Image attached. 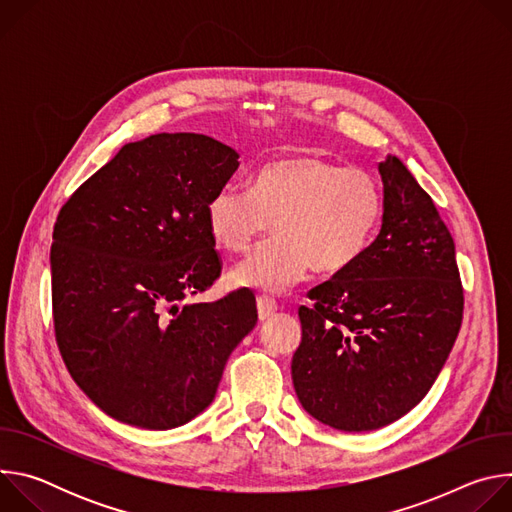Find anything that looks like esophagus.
I'll return each instance as SVG.
<instances>
[{"label":"esophagus","mask_w":512,"mask_h":512,"mask_svg":"<svg viewBox=\"0 0 512 512\" xmlns=\"http://www.w3.org/2000/svg\"><path fill=\"white\" fill-rule=\"evenodd\" d=\"M275 312H277L275 300H269V298H265V296L257 298V314H259V320H261V322H263V320H269Z\"/></svg>","instance_id":"1"}]
</instances>
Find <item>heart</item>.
I'll list each match as a JSON object with an SVG mask.
<instances>
[{"label":"heart","mask_w":512,"mask_h":512,"mask_svg":"<svg viewBox=\"0 0 512 512\" xmlns=\"http://www.w3.org/2000/svg\"><path fill=\"white\" fill-rule=\"evenodd\" d=\"M385 214L377 176L342 168L318 156L265 164L251 188L223 184L204 216L218 247L243 253L273 221L275 237L233 269V281L265 294H287L312 269L336 275L350 269L375 241Z\"/></svg>","instance_id":"b5f03b06"}]
</instances>
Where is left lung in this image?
Segmentation results:
<instances>
[{
  "instance_id": "8db88e82",
  "label": "left lung",
  "mask_w": 512,
  "mask_h": 512,
  "mask_svg": "<svg viewBox=\"0 0 512 512\" xmlns=\"http://www.w3.org/2000/svg\"><path fill=\"white\" fill-rule=\"evenodd\" d=\"M381 231L350 269L302 306L291 379L302 407L340 431H371L409 413L458 338L464 294L454 239L397 156L379 164Z\"/></svg>"
}]
</instances>
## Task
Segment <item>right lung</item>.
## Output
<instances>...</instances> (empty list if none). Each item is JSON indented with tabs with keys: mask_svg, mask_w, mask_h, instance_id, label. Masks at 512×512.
<instances>
[{
	"mask_svg": "<svg viewBox=\"0 0 512 512\" xmlns=\"http://www.w3.org/2000/svg\"><path fill=\"white\" fill-rule=\"evenodd\" d=\"M239 154L202 133L125 143L62 206L50 249L56 342L109 417L174 429L214 399L257 324L251 291L186 302L221 275L204 208Z\"/></svg>",
	"mask_w": 512,
	"mask_h": 512,
	"instance_id": "obj_1",
	"label": "right lung"
}]
</instances>
